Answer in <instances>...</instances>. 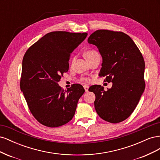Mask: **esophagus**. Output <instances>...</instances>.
<instances>
[{
	"label": "esophagus",
	"instance_id": "esophagus-1",
	"mask_svg": "<svg viewBox=\"0 0 160 160\" xmlns=\"http://www.w3.org/2000/svg\"><path fill=\"white\" fill-rule=\"evenodd\" d=\"M84 89H85V92H88L89 91V86L88 85H84Z\"/></svg>",
	"mask_w": 160,
	"mask_h": 160
}]
</instances>
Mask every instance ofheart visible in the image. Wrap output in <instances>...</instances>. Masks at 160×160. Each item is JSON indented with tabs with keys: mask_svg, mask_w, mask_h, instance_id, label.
Masks as SVG:
<instances>
[{
	"mask_svg": "<svg viewBox=\"0 0 160 160\" xmlns=\"http://www.w3.org/2000/svg\"><path fill=\"white\" fill-rule=\"evenodd\" d=\"M97 54H98V52H97L95 51L89 50V51H87L85 52L84 55H85V57L86 58V59L88 60L91 57H93V56H94L95 55H97ZM81 81H84V82H88V81H89V79H88V78H83V79H81Z\"/></svg>",
	"mask_w": 160,
	"mask_h": 160,
	"instance_id": "obj_1",
	"label": "heart"
}]
</instances>
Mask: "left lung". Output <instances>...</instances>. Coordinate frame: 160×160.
Segmentation results:
<instances>
[{"mask_svg": "<svg viewBox=\"0 0 160 160\" xmlns=\"http://www.w3.org/2000/svg\"><path fill=\"white\" fill-rule=\"evenodd\" d=\"M88 41L102 57L99 76L113 83L107 91L101 85L90 88L95 95L96 112L109 123L123 122L133 113L145 89L143 57L132 38L122 32L98 30Z\"/></svg>", "mask_w": 160, "mask_h": 160, "instance_id": "left-lung-1", "label": "left lung"}]
</instances>
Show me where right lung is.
I'll list each match as a JSON object with an SVG mask.
<instances>
[{"label":"right lung","instance_id":"obj_1","mask_svg":"<svg viewBox=\"0 0 160 160\" xmlns=\"http://www.w3.org/2000/svg\"><path fill=\"white\" fill-rule=\"evenodd\" d=\"M87 36V32H51L24 55L21 90L32 115L47 127H59L71 121L84 93L85 89L79 84L64 91L58 82L69 70L71 53Z\"/></svg>","mask_w":160,"mask_h":160}]
</instances>
